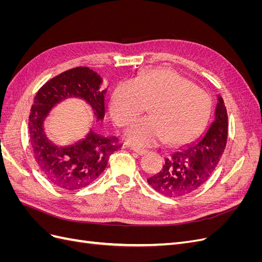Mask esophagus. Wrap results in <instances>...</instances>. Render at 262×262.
<instances>
[{
    "label": "esophagus",
    "mask_w": 262,
    "mask_h": 262,
    "mask_svg": "<svg viewBox=\"0 0 262 262\" xmlns=\"http://www.w3.org/2000/svg\"><path fill=\"white\" fill-rule=\"evenodd\" d=\"M131 149L133 150V152H136V153H138L139 155H143V154H145L147 150L146 149H144V148H140V147H136V146H132L131 147Z\"/></svg>",
    "instance_id": "obj_1"
}]
</instances>
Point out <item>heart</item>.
<instances>
[{
	"label": "heart",
	"mask_w": 262,
	"mask_h": 262,
	"mask_svg": "<svg viewBox=\"0 0 262 262\" xmlns=\"http://www.w3.org/2000/svg\"><path fill=\"white\" fill-rule=\"evenodd\" d=\"M148 115L125 131L129 143L152 146L167 141L180 145L192 140L207 124L211 98L186 77L167 69H152L132 81L119 83L112 94L109 112L114 122L123 128L144 112Z\"/></svg>",
	"instance_id": "1"
}]
</instances>
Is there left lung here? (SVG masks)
I'll list each match as a JSON object with an SVG mask.
<instances>
[{
  "label": "left lung",
  "mask_w": 262,
  "mask_h": 262,
  "mask_svg": "<svg viewBox=\"0 0 262 262\" xmlns=\"http://www.w3.org/2000/svg\"><path fill=\"white\" fill-rule=\"evenodd\" d=\"M227 112L219 96L215 119L199 142L166 158L163 169L147 178L148 185L166 196L187 195L202 187L212 176L223 154L228 132Z\"/></svg>",
  "instance_id": "obj_1"
}]
</instances>
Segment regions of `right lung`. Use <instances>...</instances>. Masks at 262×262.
<instances>
[{"instance_id": "obj_1", "label": "right lung", "mask_w": 262, "mask_h": 262, "mask_svg": "<svg viewBox=\"0 0 262 262\" xmlns=\"http://www.w3.org/2000/svg\"><path fill=\"white\" fill-rule=\"evenodd\" d=\"M100 76L86 67H77L54 76L39 89L29 114V139L39 170L51 184L67 191L80 190L105 170L110 155L121 147L117 138H104L91 131L76 144L58 147L46 138L43 120L51 108L68 97L86 100L97 120L105 115Z\"/></svg>"}]
</instances>
